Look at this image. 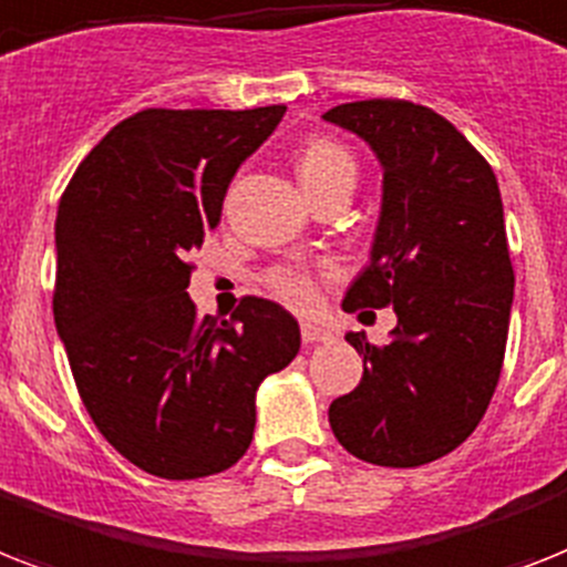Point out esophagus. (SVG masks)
Here are the masks:
<instances>
[{"label":"esophagus","instance_id":"esophagus-1","mask_svg":"<svg viewBox=\"0 0 567 567\" xmlns=\"http://www.w3.org/2000/svg\"><path fill=\"white\" fill-rule=\"evenodd\" d=\"M299 331H302V340H306V343H326V340L334 338V331H331L329 326L311 323V320H306V323L299 326Z\"/></svg>","mask_w":567,"mask_h":567}]
</instances>
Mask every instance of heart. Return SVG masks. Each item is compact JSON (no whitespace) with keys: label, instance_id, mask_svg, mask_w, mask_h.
I'll return each instance as SVG.
<instances>
[{"label":"heart","instance_id":"b5f03b06","mask_svg":"<svg viewBox=\"0 0 567 567\" xmlns=\"http://www.w3.org/2000/svg\"><path fill=\"white\" fill-rule=\"evenodd\" d=\"M293 165H297V177L308 192V197L323 195L334 186H355V156L349 154V148H343L340 142L326 140V136L302 142L297 148V156H293ZM268 288L282 302L299 308V311H308V308L317 306L315 270L299 268V265L276 268L268 274Z\"/></svg>","mask_w":567,"mask_h":567}]
</instances>
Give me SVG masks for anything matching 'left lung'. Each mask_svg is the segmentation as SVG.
<instances>
[{"instance_id":"1","label":"left lung","mask_w":567,"mask_h":567,"mask_svg":"<svg viewBox=\"0 0 567 567\" xmlns=\"http://www.w3.org/2000/svg\"><path fill=\"white\" fill-rule=\"evenodd\" d=\"M323 118L361 136L384 172L370 265L343 311L399 317L384 347L347 334L363 375L331 402L329 425L358 460L425 466L466 443L498 388L515 288L498 179L449 118L413 101H352Z\"/></svg>"}]
</instances>
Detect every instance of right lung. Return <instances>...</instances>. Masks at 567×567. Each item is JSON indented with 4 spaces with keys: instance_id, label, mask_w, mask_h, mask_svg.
Instances as JSON below:
<instances>
[{
    "instance_id": "obj_1",
    "label": "right lung",
    "mask_w": 567,
    "mask_h": 567,
    "mask_svg": "<svg viewBox=\"0 0 567 567\" xmlns=\"http://www.w3.org/2000/svg\"><path fill=\"white\" fill-rule=\"evenodd\" d=\"M285 107L142 110L78 165L54 220V326L104 440L148 475L195 481L252 443L256 390L299 352V326L244 297L197 317L186 256L218 227L241 163Z\"/></svg>"
}]
</instances>
